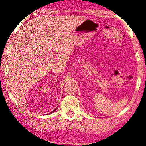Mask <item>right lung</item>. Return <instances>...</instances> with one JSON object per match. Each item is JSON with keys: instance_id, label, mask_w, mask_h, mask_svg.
I'll use <instances>...</instances> for the list:
<instances>
[{"instance_id": "right-lung-1", "label": "right lung", "mask_w": 146, "mask_h": 146, "mask_svg": "<svg viewBox=\"0 0 146 146\" xmlns=\"http://www.w3.org/2000/svg\"><path fill=\"white\" fill-rule=\"evenodd\" d=\"M57 110V109H55V110H54V111H52V112H51V113H53V112H54V111H55V110Z\"/></svg>"}]
</instances>
